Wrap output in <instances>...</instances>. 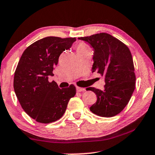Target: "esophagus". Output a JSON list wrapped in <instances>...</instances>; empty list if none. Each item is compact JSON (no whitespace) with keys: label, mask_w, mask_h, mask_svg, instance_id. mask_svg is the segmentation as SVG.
Listing matches in <instances>:
<instances>
[{"label":"esophagus","mask_w":155,"mask_h":155,"mask_svg":"<svg viewBox=\"0 0 155 155\" xmlns=\"http://www.w3.org/2000/svg\"><path fill=\"white\" fill-rule=\"evenodd\" d=\"M76 90H77L78 92H82V91H85V89L83 88H81V87H76Z\"/></svg>","instance_id":"esophagus-1"}]
</instances>
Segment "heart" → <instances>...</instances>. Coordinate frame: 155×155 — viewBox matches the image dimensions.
<instances>
[{"mask_svg": "<svg viewBox=\"0 0 155 155\" xmlns=\"http://www.w3.org/2000/svg\"><path fill=\"white\" fill-rule=\"evenodd\" d=\"M86 49H89L88 46L86 44H85L84 43H78L77 46H76V51H83L86 50Z\"/></svg>", "mask_w": 155, "mask_h": 155, "instance_id": "obj_1", "label": "heart"}]
</instances>
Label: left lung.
<instances>
[{"instance_id":"1","label":"left lung","mask_w":155,"mask_h":155,"mask_svg":"<svg viewBox=\"0 0 155 155\" xmlns=\"http://www.w3.org/2000/svg\"><path fill=\"white\" fill-rule=\"evenodd\" d=\"M78 39L91 45L94 51L92 71L105 79L103 91L90 87L97 101L90 107L94 114L110 117L119 114L130 101L135 89L136 75L131 53L123 42L101 32Z\"/></svg>"}]
</instances>
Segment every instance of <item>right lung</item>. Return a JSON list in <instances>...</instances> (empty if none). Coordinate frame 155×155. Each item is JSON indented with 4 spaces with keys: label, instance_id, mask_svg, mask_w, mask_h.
<instances>
[{
    "label": "right lung",
    "instance_id": "1",
    "mask_svg": "<svg viewBox=\"0 0 155 155\" xmlns=\"http://www.w3.org/2000/svg\"><path fill=\"white\" fill-rule=\"evenodd\" d=\"M75 41V38H42L27 47L20 58L14 73V91L25 112L38 123L60 119L75 95L74 85L59 88L56 82L48 81L60 54Z\"/></svg>",
    "mask_w": 155,
    "mask_h": 155
}]
</instances>
